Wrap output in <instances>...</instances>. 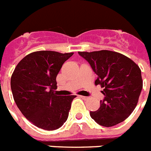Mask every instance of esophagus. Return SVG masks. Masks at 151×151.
Segmentation results:
<instances>
[{
  "label": "esophagus",
  "instance_id": "34e87169",
  "mask_svg": "<svg viewBox=\"0 0 151 151\" xmlns=\"http://www.w3.org/2000/svg\"><path fill=\"white\" fill-rule=\"evenodd\" d=\"M79 96L82 98L83 99H84V100H87V99H89V97H87V96Z\"/></svg>",
  "mask_w": 151,
  "mask_h": 151
}]
</instances>
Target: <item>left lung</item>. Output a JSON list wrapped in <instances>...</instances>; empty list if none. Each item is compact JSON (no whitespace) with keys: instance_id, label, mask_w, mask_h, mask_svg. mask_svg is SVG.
Masks as SVG:
<instances>
[{"instance_id":"obj_1","label":"left lung","mask_w":151,"mask_h":151,"mask_svg":"<svg viewBox=\"0 0 151 151\" xmlns=\"http://www.w3.org/2000/svg\"><path fill=\"white\" fill-rule=\"evenodd\" d=\"M97 75L95 85L103 88L100 107L90 112L98 124L113 127L124 121L134 111L143 87L141 71L130 58L109 50L78 52Z\"/></svg>"}]
</instances>
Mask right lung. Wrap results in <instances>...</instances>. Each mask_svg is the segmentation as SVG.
I'll return each mask as SVG.
<instances>
[{"instance_id":"add662e5","label":"right lung","mask_w":151,"mask_h":151,"mask_svg":"<svg viewBox=\"0 0 151 151\" xmlns=\"http://www.w3.org/2000/svg\"><path fill=\"white\" fill-rule=\"evenodd\" d=\"M73 52L38 51L18 62L11 78L14 99L20 111L34 125L54 130L67 120L76 96H58L56 76Z\"/></svg>"}]
</instances>
